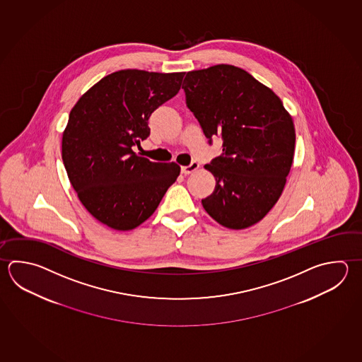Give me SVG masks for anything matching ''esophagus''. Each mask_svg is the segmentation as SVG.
<instances>
[{
  "label": "esophagus",
  "mask_w": 362,
  "mask_h": 362,
  "mask_svg": "<svg viewBox=\"0 0 362 362\" xmlns=\"http://www.w3.org/2000/svg\"><path fill=\"white\" fill-rule=\"evenodd\" d=\"M198 164L197 163H192L191 165H188V166H182V169H180V173L182 174H185V175H188V174H191L194 170H197Z\"/></svg>",
  "instance_id": "esophagus-1"
}]
</instances>
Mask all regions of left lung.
<instances>
[{"mask_svg":"<svg viewBox=\"0 0 362 362\" xmlns=\"http://www.w3.org/2000/svg\"><path fill=\"white\" fill-rule=\"evenodd\" d=\"M187 106L223 155L205 165L216 185L206 212L229 229L259 223L278 202L293 163V119L278 95L243 69L218 64L188 71Z\"/></svg>","mask_w":362,"mask_h":362,"instance_id":"obj_1","label":"left lung"}]
</instances>
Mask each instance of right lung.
<instances>
[{"instance_id": "add662e5", "label": "right lung", "mask_w": 362, "mask_h": 362, "mask_svg": "<svg viewBox=\"0 0 362 362\" xmlns=\"http://www.w3.org/2000/svg\"><path fill=\"white\" fill-rule=\"evenodd\" d=\"M185 73L124 69L103 76L76 101L62 132L69 180L87 211L115 230L150 218L180 173L133 151L150 134L148 119L177 95Z\"/></svg>"}]
</instances>
